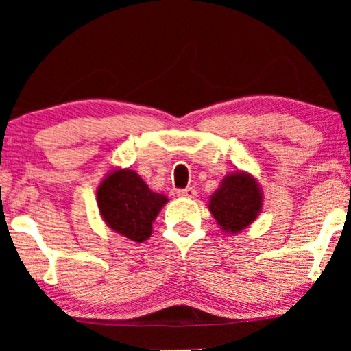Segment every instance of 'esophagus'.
<instances>
[{"mask_svg": "<svg viewBox=\"0 0 351 351\" xmlns=\"http://www.w3.org/2000/svg\"><path fill=\"white\" fill-rule=\"evenodd\" d=\"M177 195L180 196V198H195L196 196V191L193 189H184V190H179L177 191Z\"/></svg>", "mask_w": 351, "mask_h": 351, "instance_id": "34e87169", "label": "esophagus"}]
</instances>
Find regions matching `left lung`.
Instances as JSON below:
<instances>
[{
	"label": "left lung",
	"instance_id": "obj_1",
	"mask_svg": "<svg viewBox=\"0 0 351 351\" xmlns=\"http://www.w3.org/2000/svg\"><path fill=\"white\" fill-rule=\"evenodd\" d=\"M208 208L223 233H241L262 213L261 184L247 171L228 172L209 196Z\"/></svg>",
	"mask_w": 351,
	"mask_h": 351
}]
</instances>
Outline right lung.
Masks as SVG:
<instances>
[{
    "label": "right lung",
    "mask_w": 351,
    "mask_h": 351,
    "mask_svg": "<svg viewBox=\"0 0 351 351\" xmlns=\"http://www.w3.org/2000/svg\"><path fill=\"white\" fill-rule=\"evenodd\" d=\"M99 214L114 233L142 243L152 237L153 222L167 203V196L148 189L129 167H113L97 186Z\"/></svg>",
    "instance_id": "add662e5"
}]
</instances>
